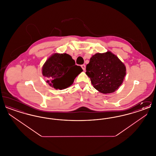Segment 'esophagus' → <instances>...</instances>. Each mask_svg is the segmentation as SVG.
I'll list each match as a JSON object with an SVG mask.
<instances>
[{"label":"esophagus","instance_id":"obj_1","mask_svg":"<svg viewBox=\"0 0 156 156\" xmlns=\"http://www.w3.org/2000/svg\"><path fill=\"white\" fill-rule=\"evenodd\" d=\"M81 68L83 71H85V68H86V66H85V64H82V65H81Z\"/></svg>","mask_w":156,"mask_h":156}]
</instances>
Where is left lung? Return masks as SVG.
I'll return each mask as SVG.
<instances>
[{"label": "left lung", "instance_id": "8db88e82", "mask_svg": "<svg viewBox=\"0 0 156 156\" xmlns=\"http://www.w3.org/2000/svg\"><path fill=\"white\" fill-rule=\"evenodd\" d=\"M86 74L95 89L110 94L118 89L126 75V67L110 51L93 55L86 66Z\"/></svg>", "mask_w": 156, "mask_h": 156}]
</instances>
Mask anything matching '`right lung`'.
<instances>
[{
    "instance_id": "add662e5",
    "label": "right lung",
    "mask_w": 156,
    "mask_h": 156,
    "mask_svg": "<svg viewBox=\"0 0 156 156\" xmlns=\"http://www.w3.org/2000/svg\"><path fill=\"white\" fill-rule=\"evenodd\" d=\"M82 71L81 67L75 65L71 55L66 53H56L46 61L42 74L50 86L61 90L71 85L76 76Z\"/></svg>"
}]
</instances>
